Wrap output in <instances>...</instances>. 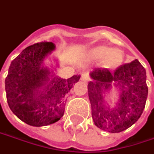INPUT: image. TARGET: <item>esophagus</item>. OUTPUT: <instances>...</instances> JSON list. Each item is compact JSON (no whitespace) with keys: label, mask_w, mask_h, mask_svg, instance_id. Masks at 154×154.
<instances>
[{"label":"esophagus","mask_w":154,"mask_h":154,"mask_svg":"<svg viewBox=\"0 0 154 154\" xmlns=\"http://www.w3.org/2000/svg\"><path fill=\"white\" fill-rule=\"evenodd\" d=\"M80 79L83 81V82H88L90 80V76L87 73H84L83 75H81V78Z\"/></svg>","instance_id":"34e87169"}]
</instances>
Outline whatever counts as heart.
Here are the masks:
<instances>
[{"mask_svg": "<svg viewBox=\"0 0 154 154\" xmlns=\"http://www.w3.org/2000/svg\"><path fill=\"white\" fill-rule=\"evenodd\" d=\"M94 59H103V65L107 69H116L125 60V53L119 48H110L107 46H97L90 51Z\"/></svg>", "mask_w": 154, "mask_h": 154, "instance_id": "obj_1", "label": "heart"}]
</instances>
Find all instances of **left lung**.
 <instances>
[{"label": "left lung", "instance_id": "8db88e82", "mask_svg": "<svg viewBox=\"0 0 154 154\" xmlns=\"http://www.w3.org/2000/svg\"><path fill=\"white\" fill-rule=\"evenodd\" d=\"M90 76L92 80L88 84V95L96 126L119 133L137 122L144 110L148 92L146 70L139 61L121 65L113 73L97 68ZM113 87L117 90L119 97L111 108L106 97Z\"/></svg>", "mask_w": 154, "mask_h": 154}]
</instances>
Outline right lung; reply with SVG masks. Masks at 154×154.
<instances>
[{"instance_id": "right-lung-1", "label": "right lung", "mask_w": 154, "mask_h": 154, "mask_svg": "<svg viewBox=\"0 0 154 154\" xmlns=\"http://www.w3.org/2000/svg\"><path fill=\"white\" fill-rule=\"evenodd\" d=\"M52 42L26 47L11 63L5 89L7 103L17 118L32 126L51 125L64 113L68 94L80 75L65 79L44 64L55 50Z\"/></svg>"}]
</instances>
